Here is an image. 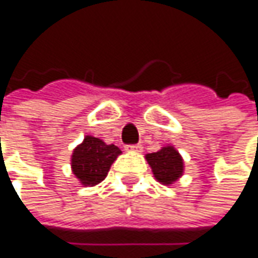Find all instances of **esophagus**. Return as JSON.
I'll use <instances>...</instances> for the list:
<instances>
[{
  "label": "esophagus",
  "instance_id": "obj_1",
  "mask_svg": "<svg viewBox=\"0 0 258 258\" xmlns=\"http://www.w3.org/2000/svg\"><path fill=\"white\" fill-rule=\"evenodd\" d=\"M124 149L131 151V152H142V147L141 145H126Z\"/></svg>",
  "mask_w": 258,
  "mask_h": 258
}]
</instances>
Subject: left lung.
Segmentation results:
<instances>
[{"instance_id": "8db88e82", "label": "left lung", "mask_w": 258, "mask_h": 258, "mask_svg": "<svg viewBox=\"0 0 258 258\" xmlns=\"http://www.w3.org/2000/svg\"><path fill=\"white\" fill-rule=\"evenodd\" d=\"M147 161L152 168L154 177L165 186L177 181L184 171L183 158L171 145H167L157 152L147 154Z\"/></svg>"}]
</instances>
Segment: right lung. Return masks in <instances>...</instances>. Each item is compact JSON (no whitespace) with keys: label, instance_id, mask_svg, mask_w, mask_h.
<instances>
[{"label":"right lung","instance_id":"obj_1","mask_svg":"<svg viewBox=\"0 0 258 258\" xmlns=\"http://www.w3.org/2000/svg\"><path fill=\"white\" fill-rule=\"evenodd\" d=\"M120 154L122 151L116 145H107L98 138L87 135L72 152V173L81 184L96 186L106 178L111 164Z\"/></svg>","mask_w":258,"mask_h":258}]
</instances>
